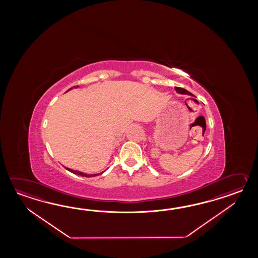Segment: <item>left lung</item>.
<instances>
[{"mask_svg": "<svg viewBox=\"0 0 258 258\" xmlns=\"http://www.w3.org/2000/svg\"><path fill=\"white\" fill-rule=\"evenodd\" d=\"M175 90L178 92V93L181 94H187V95H191V96H194L192 93H190L189 91H187L186 89H184V88H178V87H176Z\"/></svg>", "mask_w": 258, "mask_h": 258, "instance_id": "8db88e82", "label": "left lung"}]
</instances>
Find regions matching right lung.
<instances>
[{
	"instance_id": "1",
	"label": "right lung",
	"mask_w": 258,
	"mask_h": 258,
	"mask_svg": "<svg viewBox=\"0 0 258 258\" xmlns=\"http://www.w3.org/2000/svg\"><path fill=\"white\" fill-rule=\"evenodd\" d=\"M66 170H69V171H71L73 173H75V174H77V175L84 176V177H93V176H98L99 174H101V173H99V174H87V173H83V172H80V171H78V170H71V169H68V168H66Z\"/></svg>"
}]
</instances>
